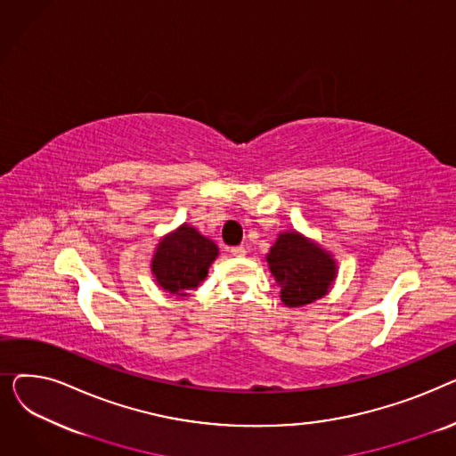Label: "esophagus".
<instances>
[{"mask_svg": "<svg viewBox=\"0 0 456 456\" xmlns=\"http://www.w3.org/2000/svg\"><path fill=\"white\" fill-rule=\"evenodd\" d=\"M231 253L234 256H244L246 255V248L244 246H234V248H231Z\"/></svg>", "mask_w": 456, "mask_h": 456, "instance_id": "obj_1", "label": "esophagus"}]
</instances>
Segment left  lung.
Here are the masks:
<instances>
[{"instance_id": "obj_1", "label": "left lung", "mask_w": 456, "mask_h": 456, "mask_svg": "<svg viewBox=\"0 0 456 456\" xmlns=\"http://www.w3.org/2000/svg\"><path fill=\"white\" fill-rule=\"evenodd\" d=\"M266 260L286 306H303L322 299L337 279L332 255L297 231L281 232Z\"/></svg>"}]
</instances>
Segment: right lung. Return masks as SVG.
Listing matches in <instances>:
<instances>
[{"mask_svg": "<svg viewBox=\"0 0 456 456\" xmlns=\"http://www.w3.org/2000/svg\"><path fill=\"white\" fill-rule=\"evenodd\" d=\"M216 256L218 246L194 227L183 224L159 242L151 260V272L160 289L186 297L205 281Z\"/></svg>", "mask_w": 456, "mask_h": 456, "instance_id": "right-lung-1", "label": "right lung"}]
</instances>
